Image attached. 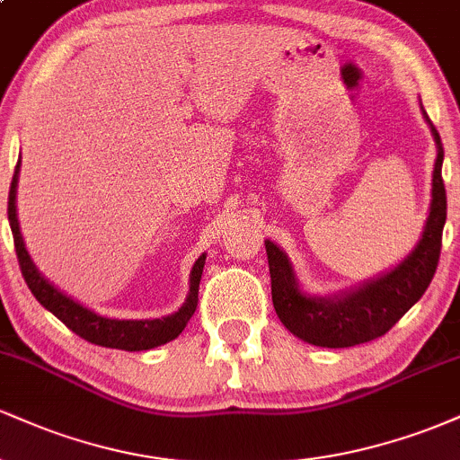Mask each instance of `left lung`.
Segmentation results:
<instances>
[{
    "label": "left lung",
    "instance_id": "1",
    "mask_svg": "<svg viewBox=\"0 0 460 460\" xmlns=\"http://www.w3.org/2000/svg\"><path fill=\"white\" fill-rule=\"evenodd\" d=\"M426 120L430 123L429 116ZM430 129L437 142L430 216L420 244L392 272L340 298H311L298 289L285 252L270 240L266 242L274 311L285 329L300 340L322 348H348L376 340L413 307L430 285L439 263L441 235L447 214L446 186L441 177L443 145L439 131L432 123Z\"/></svg>",
    "mask_w": 460,
    "mask_h": 460
}]
</instances>
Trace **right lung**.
Returning a JSON list of instances; mask_svg holds the SVG:
<instances>
[{"mask_svg": "<svg viewBox=\"0 0 460 460\" xmlns=\"http://www.w3.org/2000/svg\"><path fill=\"white\" fill-rule=\"evenodd\" d=\"M17 175H19V162L14 168L13 183H10L8 192V220L10 229H13L14 237V251H17V260L21 274H23L25 283L31 289L36 300L43 305L45 309H49L58 320H62L75 335L82 340L91 341V344L105 346V348H119V350H149V348L162 346L166 341L175 340V337L186 329L188 320L192 318L194 311L199 305V283L200 274H203L205 266V255H200L197 263H194L192 274H190V294L188 300L183 303V307L177 314L168 315L162 320H112V318H102L94 311L82 307L73 298L65 296L62 292L45 281L40 277L39 270L31 263L28 251H25L23 237L19 231V220H17V208H14V197H17Z\"/></svg>", "mask_w": 460, "mask_h": 460, "instance_id": "add662e5", "label": "right lung"}]
</instances>
